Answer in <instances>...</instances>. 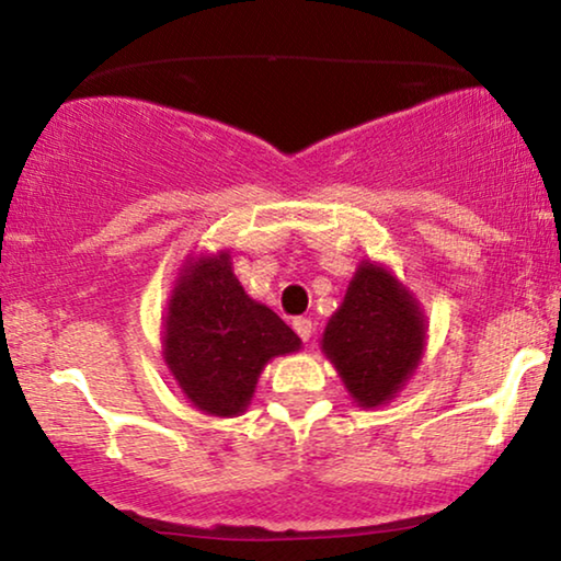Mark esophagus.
<instances>
[{
  "mask_svg": "<svg viewBox=\"0 0 561 561\" xmlns=\"http://www.w3.org/2000/svg\"><path fill=\"white\" fill-rule=\"evenodd\" d=\"M294 329H296V334L301 336L304 342H309V340H311V334H313V324H311V319H306V317H298V319H294Z\"/></svg>",
  "mask_w": 561,
  "mask_h": 561,
  "instance_id": "esophagus-1",
  "label": "esophagus"
}]
</instances>
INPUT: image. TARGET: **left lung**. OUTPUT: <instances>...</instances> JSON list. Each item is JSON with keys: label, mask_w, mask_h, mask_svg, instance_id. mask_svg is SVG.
I'll return each instance as SVG.
<instances>
[{"label": "left lung", "mask_w": 561, "mask_h": 561, "mask_svg": "<svg viewBox=\"0 0 561 561\" xmlns=\"http://www.w3.org/2000/svg\"><path fill=\"white\" fill-rule=\"evenodd\" d=\"M424 344L426 319L411 290L388 267L363 260L321 336L355 403H388L419 367Z\"/></svg>", "instance_id": "obj_1"}]
</instances>
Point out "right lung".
Wrapping results in <instances>:
<instances>
[{
	"label": "right lung",
	"instance_id": "add662e5",
	"mask_svg": "<svg viewBox=\"0 0 561 561\" xmlns=\"http://www.w3.org/2000/svg\"><path fill=\"white\" fill-rule=\"evenodd\" d=\"M296 350L294 329L244 294L227 250L186 260L168 304L163 357L198 411L240 416L263 367Z\"/></svg>",
	"mask_w": 561,
	"mask_h": 561
}]
</instances>
